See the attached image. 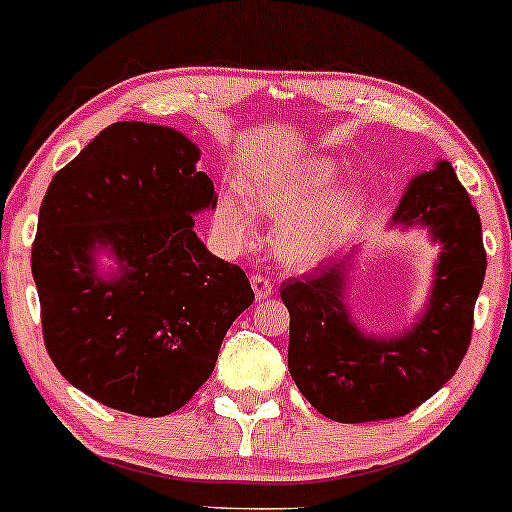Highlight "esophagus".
Returning <instances> with one entry per match:
<instances>
[{
  "mask_svg": "<svg viewBox=\"0 0 512 512\" xmlns=\"http://www.w3.org/2000/svg\"><path fill=\"white\" fill-rule=\"evenodd\" d=\"M250 284H252V291H255V296L260 301L267 299V296H272L274 284H272V279H269V277H262V274H252Z\"/></svg>",
  "mask_w": 512,
  "mask_h": 512,
  "instance_id": "1",
  "label": "esophagus"
}]
</instances>
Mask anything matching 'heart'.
<instances>
[{
  "label": "heart",
  "instance_id": "heart-1",
  "mask_svg": "<svg viewBox=\"0 0 512 512\" xmlns=\"http://www.w3.org/2000/svg\"><path fill=\"white\" fill-rule=\"evenodd\" d=\"M340 165L325 155L267 165L245 182V196L228 189L218 201V226L230 243H250L255 211L279 216L274 250L291 267H308L328 257L355 233L367 209V189L357 182L333 187Z\"/></svg>",
  "mask_w": 512,
  "mask_h": 512
}]
</instances>
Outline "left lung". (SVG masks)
<instances>
[{"label":"left lung","mask_w":512,"mask_h":512,"mask_svg":"<svg viewBox=\"0 0 512 512\" xmlns=\"http://www.w3.org/2000/svg\"><path fill=\"white\" fill-rule=\"evenodd\" d=\"M391 228H420L440 245L428 299L408 328L379 335L352 318L359 245L282 284L291 379L318 413L338 423L411 413L452 379L471 340L486 252L479 213L447 160L408 182Z\"/></svg>","instance_id":"obj_1"}]
</instances>
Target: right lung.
Masks as SVG:
<instances>
[{"label": "right lung", "instance_id": "add662e5", "mask_svg": "<svg viewBox=\"0 0 512 512\" xmlns=\"http://www.w3.org/2000/svg\"><path fill=\"white\" fill-rule=\"evenodd\" d=\"M199 160L177 128L111 123L55 174L38 213L31 272L46 350L75 389L116 411L182 408L255 301L243 269L194 233L196 213L218 201ZM101 251L116 270L100 272Z\"/></svg>", "mask_w": 512, "mask_h": 512}]
</instances>
